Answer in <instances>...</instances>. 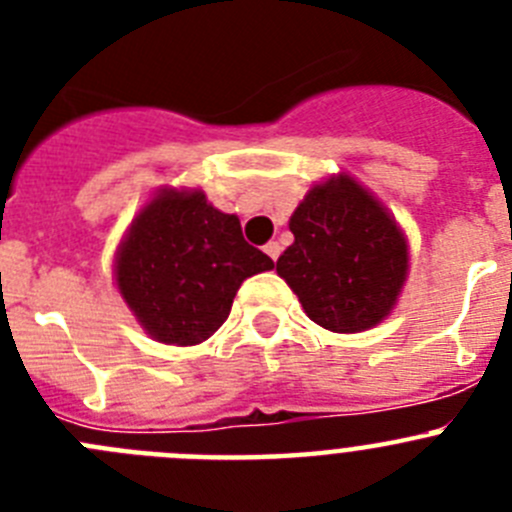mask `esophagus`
Masks as SVG:
<instances>
[{
	"label": "esophagus",
	"instance_id": "obj_1",
	"mask_svg": "<svg viewBox=\"0 0 512 512\" xmlns=\"http://www.w3.org/2000/svg\"><path fill=\"white\" fill-rule=\"evenodd\" d=\"M264 251H266V256H269L271 261H277L279 259V253H282V246H279L277 241H269L264 246Z\"/></svg>",
	"mask_w": 512,
	"mask_h": 512
}]
</instances>
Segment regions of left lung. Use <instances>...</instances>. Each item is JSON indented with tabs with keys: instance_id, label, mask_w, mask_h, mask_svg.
Masks as SVG:
<instances>
[{
	"instance_id": "obj_1",
	"label": "left lung",
	"mask_w": 512,
	"mask_h": 512,
	"mask_svg": "<svg viewBox=\"0 0 512 512\" xmlns=\"http://www.w3.org/2000/svg\"><path fill=\"white\" fill-rule=\"evenodd\" d=\"M289 230L295 243L277 274L312 323L361 333L390 315L408 277V241L369 189L348 174L330 176L305 194Z\"/></svg>"
}]
</instances>
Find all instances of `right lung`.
I'll return each mask as SVG.
<instances>
[{
  "mask_svg": "<svg viewBox=\"0 0 512 512\" xmlns=\"http://www.w3.org/2000/svg\"><path fill=\"white\" fill-rule=\"evenodd\" d=\"M274 269L248 246L241 220L200 189H161L117 248L115 282L148 336L197 346L228 320L243 279Z\"/></svg>",
  "mask_w": 512,
  "mask_h": 512,
  "instance_id": "obj_1",
  "label": "right lung"
}]
</instances>
